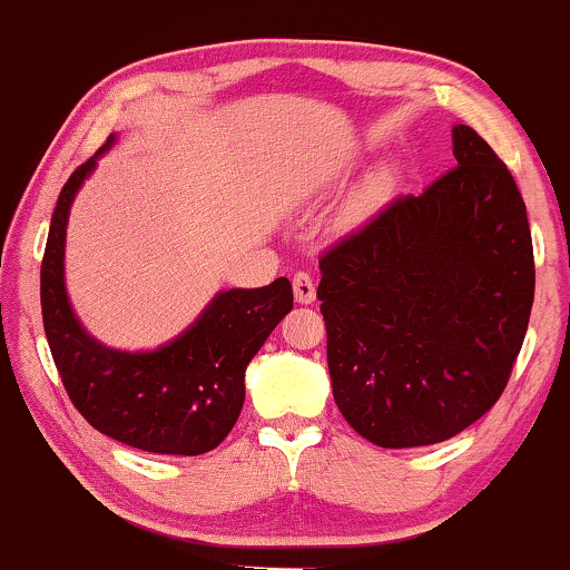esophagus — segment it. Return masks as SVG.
<instances>
[{
    "mask_svg": "<svg viewBox=\"0 0 570 570\" xmlns=\"http://www.w3.org/2000/svg\"><path fill=\"white\" fill-rule=\"evenodd\" d=\"M292 286H294V297H297V303L311 305L313 299H316V281L311 278V273H305V271L294 273Z\"/></svg>",
    "mask_w": 570,
    "mask_h": 570,
    "instance_id": "1",
    "label": "esophagus"
}]
</instances>
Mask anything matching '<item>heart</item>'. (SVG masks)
Returning <instances> with one entry per match:
<instances>
[{"instance_id":"heart-1","label":"heart","mask_w":570,"mask_h":570,"mask_svg":"<svg viewBox=\"0 0 570 570\" xmlns=\"http://www.w3.org/2000/svg\"><path fill=\"white\" fill-rule=\"evenodd\" d=\"M394 181H396V174L391 166H383L377 168L375 174H370L367 179L362 181V187L351 195L348 206H345V219H348L351 225H358V222L370 219L372 214L389 200L391 189H394Z\"/></svg>"}]
</instances>
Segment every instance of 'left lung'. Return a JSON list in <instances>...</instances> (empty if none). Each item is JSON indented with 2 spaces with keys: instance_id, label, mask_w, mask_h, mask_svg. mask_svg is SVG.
<instances>
[{
  "instance_id": "8db88e82",
  "label": "left lung",
  "mask_w": 570,
  "mask_h": 570,
  "mask_svg": "<svg viewBox=\"0 0 570 570\" xmlns=\"http://www.w3.org/2000/svg\"><path fill=\"white\" fill-rule=\"evenodd\" d=\"M455 168L318 259L332 394L377 448L461 434L499 402L533 305V244L509 168L453 126Z\"/></svg>"
}]
</instances>
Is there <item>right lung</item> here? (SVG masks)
I'll return each mask as SVG.
<instances>
[{"mask_svg":"<svg viewBox=\"0 0 570 570\" xmlns=\"http://www.w3.org/2000/svg\"><path fill=\"white\" fill-rule=\"evenodd\" d=\"M112 144L109 136L58 195L39 273L45 335L63 389L90 426L147 453H208L238 421L246 367L292 311V284L276 278L259 289L219 292L179 337L155 351L109 348L88 335L63 281L67 225L75 195Z\"/></svg>","mask_w":570,"mask_h":570,"instance_id":"obj_1","label":"right lung"}]
</instances>
